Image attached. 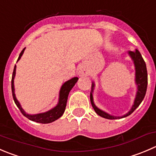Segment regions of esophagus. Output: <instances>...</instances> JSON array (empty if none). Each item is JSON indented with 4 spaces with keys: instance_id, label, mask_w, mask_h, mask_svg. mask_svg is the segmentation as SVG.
<instances>
[{
    "instance_id": "esophagus-1",
    "label": "esophagus",
    "mask_w": 156,
    "mask_h": 156,
    "mask_svg": "<svg viewBox=\"0 0 156 156\" xmlns=\"http://www.w3.org/2000/svg\"><path fill=\"white\" fill-rule=\"evenodd\" d=\"M87 74V71L86 70L85 68L81 67L80 68L79 71H78V75H81V76H83V75H85Z\"/></svg>"
}]
</instances>
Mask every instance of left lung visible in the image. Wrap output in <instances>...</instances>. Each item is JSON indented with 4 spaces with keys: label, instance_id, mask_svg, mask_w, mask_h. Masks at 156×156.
<instances>
[{
    "label": "left lung",
    "instance_id": "obj_1",
    "mask_svg": "<svg viewBox=\"0 0 156 156\" xmlns=\"http://www.w3.org/2000/svg\"><path fill=\"white\" fill-rule=\"evenodd\" d=\"M128 54H129L131 59L133 62L134 67H135V84L136 85L137 90L136 93V98L135 99H134L133 104L130 110H129L126 114L123 115V116H113V115L110 114V113L101 110V109L98 108V107L95 105L94 102L93 92L95 87V84L93 81L91 84V91H90V103H91V105L92 107H93L94 110H95V112H96L99 116H101V117L109 119V120L121 119L123 118V117H126V116L130 115L131 113L140 106V104H141L143 100L144 99V97L146 93V89H147L148 84V75L146 62H145L144 60H143L140 52H139V50H137V49H135V51H129V52H128Z\"/></svg>",
    "mask_w": 156,
    "mask_h": 156
}]
</instances>
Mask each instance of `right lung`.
<instances>
[{"label": "right lung", "mask_w": 156, "mask_h": 156, "mask_svg": "<svg viewBox=\"0 0 156 156\" xmlns=\"http://www.w3.org/2000/svg\"><path fill=\"white\" fill-rule=\"evenodd\" d=\"M25 49L26 48H24V49L22 50V52H20L19 57H18V59L17 61H16V62H17L21 58V56H22L23 54ZM16 66H15L14 69H13V75H12V80H11L12 94H13V101H14L15 104H16V105L17 106L18 108L20 109V110L21 113H23V115L25 116L27 118L29 119V120H32V121H34V122H36V123H52V122H54L55 120H58V118H60V117L62 116L63 113H64L65 110H66L68 96H69V92H70V90H72V87H74L75 83L78 81V77H75V78H71L70 80L66 81V82L62 85L61 88H60V90H59V94H58V104H57L55 107H52V109H50V110H48V111L46 112L36 113V114H30V113H27V112L23 109L20 103L18 101V100L16 99V94H15V88H14V78H15V75H16Z\"/></svg>", "instance_id": "right-lung-1"}]
</instances>
